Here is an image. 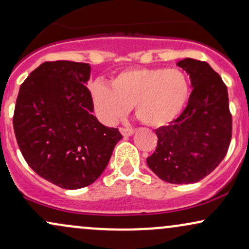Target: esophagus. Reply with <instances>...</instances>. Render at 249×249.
Listing matches in <instances>:
<instances>
[{
	"mask_svg": "<svg viewBox=\"0 0 249 249\" xmlns=\"http://www.w3.org/2000/svg\"><path fill=\"white\" fill-rule=\"evenodd\" d=\"M119 131H121V133L123 134V136H125V137H130V136H132V134L134 133V130L133 128H125V127H121L119 128Z\"/></svg>",
	"mask_w": 249,
	"mask_h": 249,
	"instance_id": "34e87169",
	"label": "esophagus"
}]
</instances>
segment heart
Here are the masks:
<instances>
[{"label":"heart","instance_id":"1","mask_svg":"<svg viewBox=\"0 0 249 249\" xmlns=\"http://www.w3.org/2000/svg\"><path fill=\"white\" fill-rule=\"evenodd\" d=\"M189 94V80L178 68H130L113 76L110 87L97 82L91 89L102 122L115 124L133 106L138 118L152 127L173 122L183 110Z\"/></svg>","mask_w":249,"mask_h":249}]
</instances>
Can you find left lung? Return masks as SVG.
<instances>
[{
    "mask_svg": "<svg viewBox=\"0 0 249 249\" xmlns=\"http://www.w3.org/2000/svg\"><path fill=\"white\" fill-rule=\"evenodd\" d=\"M178 66L189 75L193 91L178 118L155 130L158 146L147 166L164 182L189 184L213 172L225 158L232 116L225 83L208 62L185 58Z\"/></svg>",
    "mask_w": 249,
    "mask_h": 249,
    "instance_id": "1",
    "label": "left lung"
}]
</instances>
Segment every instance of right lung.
Returning <instances> with one entry per match:
<instances>
[{"mask_svg":"<svg viewBox=\"0 0 249 249\" xmlns=\"http://www.w3.org/2000/svg\"><path fill=\"white\" fill-rule=\"evenodd\" d=\"M90 71L83 62H44L22 83L15 107V136L25 161L65 189L94 183L123 138L92 115Z\"/></svg>","mask_w":249,"mask_h":249,"instance_id":"obj_1","label":"right lung"}]
</instances>
